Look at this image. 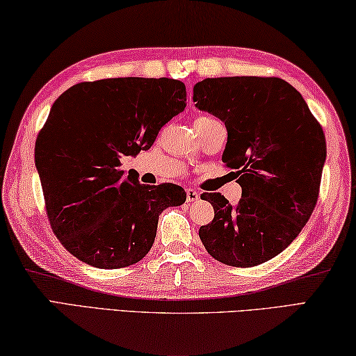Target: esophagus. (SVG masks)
Instances as JSON below:
<instances>
[{"label": "esophagus", "mask_w": 356, "mask_h": 356, "mask_svg": "<svg viewBox=\"0 0 356 356\" xmlns=\"http://www.w3.org/2000/svg\"><path fill=\"white\" fill-rule=\"evenodd\" d=\"M198 198H200V194H198L195 189H186V200H188L189 203L197 202Z\"/></svg>", "instance_id": "esophagus-1"}]
</instances>
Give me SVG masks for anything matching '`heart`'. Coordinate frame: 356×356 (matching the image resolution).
I'll list each match as a JSON object with an SVG mask.
<instances>
[{"label":"heart","mask_w":356,"mask_h":356,"mask_svg":"<svg viewBox=\"0 0 356 356\" xmlns=\"http://www.w3.org/2000/svg\"><path fill=\"white\" fill-rule=\"evenodd\" d=\"M204 120H211L209 117H197L195 122H204Z\"/></svg>","instance_id":"1"}]
</instances>
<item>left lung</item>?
Listing matches in <instances>:
<instances>
[{
  "label": "left lung",
  "instance_id": "left-lung-1",
  "mask_svg": "<svg viewBox=\"0 0 356 356\" xmlns=\"http://www.w3.org/2000/svg\"><path fill=\"white\" fill-rule=\"evenodd\" d=\"M200 111L225 123L222 161L236 170L238 204L204 192L214 219L198 229L214 259L253 267L282 253L313 214L327 158L323 129L300 92L280 78H207L194 86Z\"/></svg>",
  "mask_w": 356,
  "mask_h": 356
}]
</instances>
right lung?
Instances as JSON below:
<instances>
[{
	"instance_id": "obj_1",
	"label": "right lung",
	"mask_w": 356,
	"mask_h": 356,
	"mask_svg": "<svg viewBox=\"0 0 356 356\" xmlns=\"http://www.w3.org/2000/svg\"><path fill=\"white\" fill-rule=\"evenodd\" d=\"M186 108V86L168 78H108L72 86L35 140L47 216L74 258L120 269L152 248L159 214L186 202L181 186L140 184L120 168L148 149Z\"/></svg>"
}]
</instances>
